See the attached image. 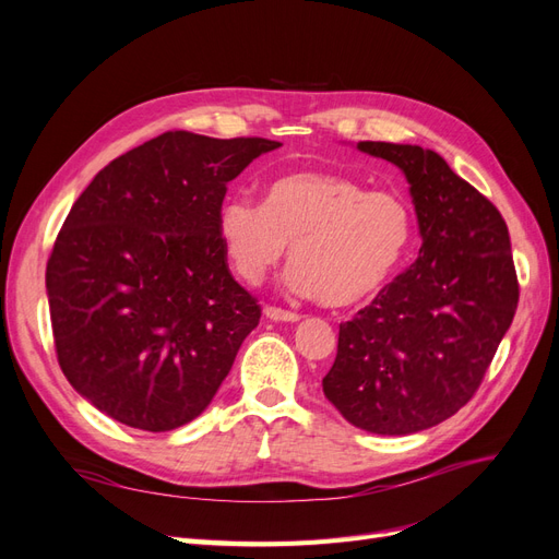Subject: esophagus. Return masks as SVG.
<instances>
[{"mask_svg": "<svg viewBox=\"0 0 559 559\" xmlns=\"http://www.w3.org/2000/svg\"><path fill=\"white\" fill-rule=\"evenodd\" d=\"M265 317L273 319V321H298L300 314L292 312V310H284L277 306H265Z\"/></svg>", "mask_w": 559, "mask_h": 559, "instance_id": "34e87169", "label": "esophagus"}]
</instances>
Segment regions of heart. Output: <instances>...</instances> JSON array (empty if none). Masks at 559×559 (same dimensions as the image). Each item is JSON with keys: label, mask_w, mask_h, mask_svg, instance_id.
I'll return each mask as SVG.
<instances>
[{"label": "heart", "mask_w": 559, "mask_h": 559, "mask_svg": "<svg viewBox=\"0 0 559 559\" xmlns=\"http://www.w3.org/2000/svg\"><path fill=\"white\" fill-rule=\"evenodd\" d=\"M415 235L411 202L368 191L335 173H292L265 189L263 205L230 198L218 212V240L247 284H261L292 245L286 284L329 308L357 306L396 273Z\"/></svg>", "instance_id": "1"}]
</instances>
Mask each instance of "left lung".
<instances>
[{"mask_svg":"<svg viewBox=\"0 0 559 559\" xmlns=\"http://www.w3.org/2000/svg\"><path fill=\"white\" fill-rule=\"evenodd\" d=\"M357 146L403 170L421 247L403 275L341 324L321 386L354 427L405 436L441 425L478 392L513 321L520 284L503 216L436 151Z\"/></svg>","mask_w":559,"mask_h":559,"instance_id":"1","label":"left lung"}]
</instances>
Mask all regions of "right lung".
Returning <instances> with one entry per match:
<instances>
[{
  "label": "right lung",
  "mask_w": 559,
  "mask_h": 559,
  "mask_svg": "<svg viewBox=\"0 0 559 559\" xmlns=\"http://www.w3.org/2000/svg\"><path fill=\"white\" fill-rule=\"evenodd\" d=\"M263 138L170 130L111 160L67 214L46 263L58 364L97 411L170 431L207 408L261 306L218 240L228 181Z\"/></svg>",
  "instance_id": "add662e5"
}]
</instances>
